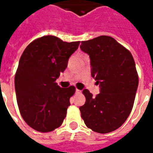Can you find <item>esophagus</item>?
<instances>
[{
    "label": "esophagus",
    "instance_id": "obj_1",
    "mask_svg": "<svg viewBox=\"0 0 153 153\" xmlns=\"http://www.w3.org/2000/svg\"><path fill=\"white\" fill-rule=\"evenodd\" d=\"M80 92H81V91L79 89H77V88H76V90H75V93H80Z\"/></svg>",
    "mask_w": 153,
    "mask_h": 153
}]
</instances>
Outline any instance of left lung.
Wrapping results in <instances>:
<instances>
[{"label": "left lung", "mask_w": 153, "mask_h": 153, "mask_svg": "<svg viewBox=\"0 0 153 153\" xmlns=\"http://www.w3.org/2000/svg\"><path fill=\"white\" fill-rule=\"evenodd\" d=\"M80 48L89 56L91 74L100 87L96 97L83 90L86 102L79 107L81 116L93 131L112 132L125 123L134 106L138 85L134 60L109 36L83 41Z\"/></svg>", "instance_id": "left-lung-1"}]
</instances>
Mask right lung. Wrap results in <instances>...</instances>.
Here are the masks:
<instances>
[{
	"label": "right lung",
	"mask_w": 153,
	"mask_h": 153,
	"mask_svg": "<svg viewBox=\"0 0 153 153\" xmlns=\"http://www.w3.org/2000/svg\"><path fill=\"white\" fill-rule=\"evenodd\" d=\"M79 43L43 36L32 42L22 54L15 77L17 103L25 121L37 131H52L66 116L75 88H60L56 80Z\"/></svg>",
	"instance_id": "add662e5"
}]
</instances>
